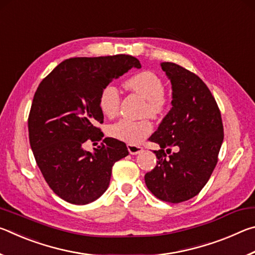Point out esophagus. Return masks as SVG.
I'll return each mask as SVG.
<instances>
[{
  "mask_svg": "<svg viewBox=\"0 0 255 255\" xmlns=\"http://www.w3.org/2000/svg\"><path fill=\"white\" fill-rule=\"evenodd\" d=\"M127 148L129 150V153L131 155H136V154H139L141 150H143V147L141 146H138V145H131V144H128L127 145Z\"/></svg>",
  "mask_w": 255,
  "mask_h": 255,
  "instance_id": "34e87169",
  "label": "esophagus"
}]
</instances>
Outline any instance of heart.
Instances as JSON below:
<instances>
[{
    "mask_svg": "<svg viewBox=\"0 0 255 255\" xmlns=\"http://www.w3.org/2000/svg\"><path fill=\"white\" fill-rule=\"evenodd\" d=\"M125 88L146 100L143 116L158 117L167 107V98L164 93V83L154 72L144 71L132 75L125 81ZM120 92L112 83L105 85L99 96V106L107 117H115L119 111ZM153 131L152 123L148 119L130 120L120 119L108 128V133L124 143L137 145L147 138Z\"/></svg>",
    "mask_w": 255,
    "mask_h": 255,
    "instance_id": "1",
    "label": "heart"
}]
</instances>
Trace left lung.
<instances>
[{
    "label": "left lung",
    "instance_id": "left-lung-1",
    "mask_svg": "<svg viewBox=\"0 0 255 255\" xmlns=\"http://www.w3.org/2000/svg\"><path fill=\"white\" fill-rule=\"evenodd\" d=\"M172 84V109L149 141L157 162L145 183L159 200L179 204L197 196L218 162L224 139L221 110L199 76L171 62L161 64ZM178 152L170 154V147ZM167 148V157L163 150Z\"/></svg>",
    "mask_w": 255,
    "mask_h": 255
}]
</instances>
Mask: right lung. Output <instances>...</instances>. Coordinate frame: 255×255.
Masks as SVG:
<instances>
[{"instance_id":"obj_1","label":"right lung","mask_w":255,"mask_h":255,"mask_svg":"<svg viewBox=\"0 0 255 255\" xmlns=\"http://www.w3.org/2000/svg\"><path fill=\"white\" fill-rule=\"evenodd\" d=\"M131 67L136 57L115 55L64 60L40 82L28 118L29 141L49 188L67 202L86 205L109 187L114 164L128 155L123 141L107 137L94 153L88 140L103 138L99 106L102 88Z\"/></svg>"}]
</instances>
